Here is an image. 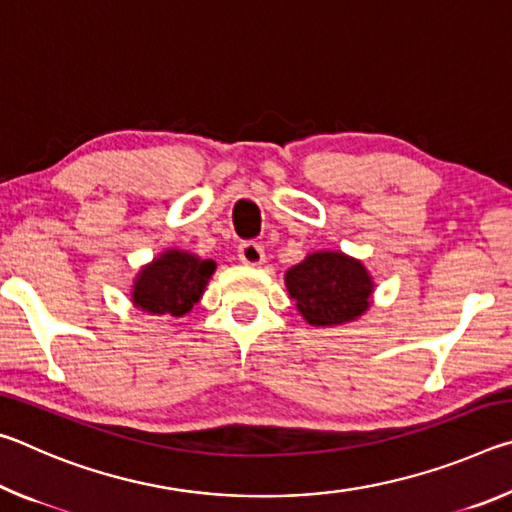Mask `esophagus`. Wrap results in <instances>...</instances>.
I'll return each mask as SVG.
<instances>
[{
  "mask_svg": "<svg viewBox=\"0 0 512 512\" xmlns=\"http://www.w3.org/2000/svg\"><path fill=\"white\" fill-rule=\"evenodd\" d=\"M239 259L248 266H259L264 262V248L257 241H244L239 246Z\"/></svg>",
  "mask_w": 512,
  "mask_h": 512,
  "instance_id": "34e87169",
  "label": "esophagus"
}]
</instances>
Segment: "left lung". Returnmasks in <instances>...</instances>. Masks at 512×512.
Segmentation results:
<instances>
[{
    "mask_svg": "<svg viewBox=\"0 0 512 512\" xmlns=\"http://www.w3.org/2000/svg\"><path fill=\"white\" fill-rule=\"evenodd\" d=\"M289 296L307 323H350L370 305L372 280L361 262L343 253H314L287 271Z\"/></svg>",
    "mask_w": 512,
    "mask_h": 512,
    "instance_id": "left-lung-1",
    "label": "left lung"
}]
</instances>
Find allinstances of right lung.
<instances>
[{
    "label": "right lung",
    "mask_w": 512,
    "mask_h": 512,
    "mask_svg": "<svg viewBox=\"0 0 512 512\" xmlns=\"http://www.w3.org/2000/svg\"><path fill=\"white\" fill-rule=\"evenodd\" d=\"M214 268V259L167 250L137 275L133 287L135 307L153 316H185L201 300Z\"/></svg>",
    "instance_id": "1"
}]
</instances>
